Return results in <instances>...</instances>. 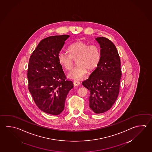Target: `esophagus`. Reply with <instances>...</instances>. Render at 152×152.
Returning <instances> with one entry per match:
<instances>
[{
	"label": "esophagus",
	"mask_w": 152,
	"mask_h": 152,
	"mask_svg": "<svg viewBox=\"0 0 152 152\" xmlns=\"http://www.w3.org/2000/svg\"><path fill=\"white\" fill-rule=\"evenodd\" d=\"M73 84H74V86H77L79 85H80V83L79 81H78L77 80H75L73 82Z\"/></svg>",
	"instance_id": "34e87169"
}]
</instances>
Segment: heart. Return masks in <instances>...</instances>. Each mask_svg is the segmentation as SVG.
Here are the masks:
<instances>
[{
	"label": "heart",
	"mask_w": 152,
	"mask_h": 152,
	"mask_svg": "<svg viewBox=\"0 0 152 152\" xmlns=\"http://www.w3.org/2000/svg\"><path fill=\"white\" fill-rule=\"evenodd\" d=\"M69 55L61 52L58 55V61L64 69L69 71L76 61L77 66L69 72L68 77L71 79L78 80L86 75L87 71L93 72L100 61L101 53L96 45H89L88 43L77 41L69 45Z\"/></svg>",
	"instance_id": "heart-1"
}]
</instances>
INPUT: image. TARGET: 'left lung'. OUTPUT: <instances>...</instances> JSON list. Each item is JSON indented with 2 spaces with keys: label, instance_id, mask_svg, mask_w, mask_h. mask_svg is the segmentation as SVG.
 <instances>
[{
  "label": "left lung",
  "instance_id": "1",
  "mask_svg": "<svg viewBox=\"0 0 152 152\" xmlns=\"http://www.w3.org/2000/svg\"><path fill=\"white\" fill-rule=\"evenodd\" d=\"M101 48L96 69L83 85L90 92L89 107L95 113L109 110L117 99L121 77V60L113 43L107 38H96Z\"/></svg>",
  "mask_w": 152,
  "mask_h": 152
}]
</instances>
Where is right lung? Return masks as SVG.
<instances>
[{"instance_id": "add662e5", "label": "right lung", "mask_w": 152, "mask_h": 152, "mask_svg": "<svg viewBox=\"0 0 152 152\" xmlns=\"http://www.w3.org/2000/svg\"><path fill=\"white\" fill-rule=\"evenodd\" d=\"M69 35L49 36L39 43L29 61L28 89L39 109L58 115L64 110L69 91L73 87L66 80L58 55Z\"/></svg>"}]
</instances>
